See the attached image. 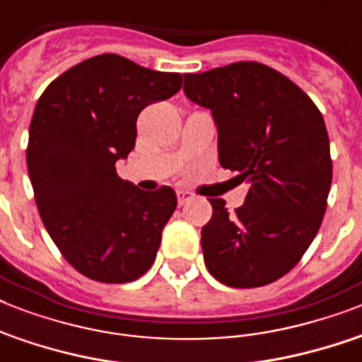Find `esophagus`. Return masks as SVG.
Masks as SVG:
<instances>
[{
    "instance_id": "esophagus-1",
    "label": "esophagus",
    "mask_w": 362,
    "mask_h": 362,
    "mask_svg": "<svg viewBox=\"0 0 362 362\" xmlns=\"http://www.w3.org/2000/svg\"><path fill=\"white\" fill-rule=\"evenodd\" d=\"M193 195L189 192H184V189H178V192H176V199H178V204H186L187 201H189V199H192Z\"/></svg>"
}]
</instances>
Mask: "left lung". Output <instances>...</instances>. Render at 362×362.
Returning a JSON list of instances; mask_svg holds the SVG:
<instances>
[{
    "label": "left lung",
    "mask_w": 362,
    "mask_h": 362,
    "mask_svg": "<svg viewBox=\"0 0 362 362\" xmlns=\"http://www.w3.org/2000/svg\"><path fill=\"white\" fill-rule=\"evenodd\" d=\"M184 93L212 110L220 165L250 184L235 214L210 199L204 264L229 287L272 284L300 261L327 210L332 161L323 116L295 82L257 62L184 75Z\"/></svg>",
    "instance_id": "8db88e82"
}]
</instances>
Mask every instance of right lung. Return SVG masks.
Returning a JSON list of instances; mask_svg holds the SVG:
<instances>
[{
  "label": "right lung",
  "mask_w": 362,
  "mask_h": 362,
  "mask_svg": "<svg viewBox=\"0 0 362 362\" xmlns=\"http://www.w3.org/2000/svg\"><path fill=\"white\" fill-rule=\"evenodd\" d=\"M180 86L178 73L101 54L65 71L37 101L25 150L37 209L62 255L90 280L125 284L152 267L176 193L142 192L122 180L116 161L135 148L141 110Z\"/></svg>",
  "instance_id": "1"
}]
</instances>
